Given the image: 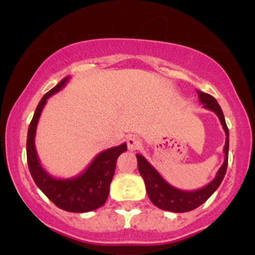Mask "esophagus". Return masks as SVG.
<instances>
[{
  "mask_svg": "<svg viewBox=\"0 0 255 255\" xmlns=\"http://www.w3.org/2000/svg\"><path fill=\"white\" fill-rule=\"evenodd\" d=\"M127 145H128V148H129L130 151H134V150H136L140 145H141V140H140V137L136 135H129L127 139Z\"/></svg>",
  "mask_w": 255,
  "mask_h": 255,
  "instance_id": "obj_1",
  "label": "esophagus"
}]
</instances>
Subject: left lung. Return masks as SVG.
Instances as JSON below:
<instances>
[{
	"label": "left lung",
	"instance_id": "8db88e82",
	"mask_svg": "<svg viewBox=\"0 0 255 255\" xmlns=\"http://www.w3.org/2000/svg\"><path fill=\"white\" fill-rule=\"evenodd\" d=\"M197 92L199 101L201 104H204L205 109L213 111L218 116L219 121L223 126L225 135H227L224 145V163L219 168L216 177L203 188H199L197 191H181V189L175 188L170 183L166 182L164 178L160 176L159 172L148 163V160L144 156L137 153V169H139L140 175L145 181L148 198H150L152 204L156 205L160 210H165V211L180 213L197 209L216 192V189L223 181L225 171H227L228 152H229V130H228L227 124H225L223 111L219 107L218 102L212 96L201 92V91H197Z\"/></svg>",
	"mask_w": 255,
	"mask_h": 255
}]
</instances>
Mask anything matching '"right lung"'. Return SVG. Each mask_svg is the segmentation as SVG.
Masks as SVG:
<instances>
[{"label":"right lung","instance_id":"obj_1","mask_svg":"<svg viewBox=\"0 0 255 255\" xmlns=\"http://www.w3.org/2000/svg\"><path fill=\"white\" fill-rule=\"evenodd\" d=\"M68 80L69 77H66L54 89L45 93L34 111L33 119L28 127L26 142L27 164L38 188L57 207L68 212L83 213L97 210L107 201L111 180L115 172L116 160L122 152L127 151V144L124 142L115 147L102 151L90 163L86 170L71 178H56L43 168L38 159L34 146L38 120L48 98L62 90Z\"/></svg>","mask_w":255,"mask_h":255}]
</instances>
